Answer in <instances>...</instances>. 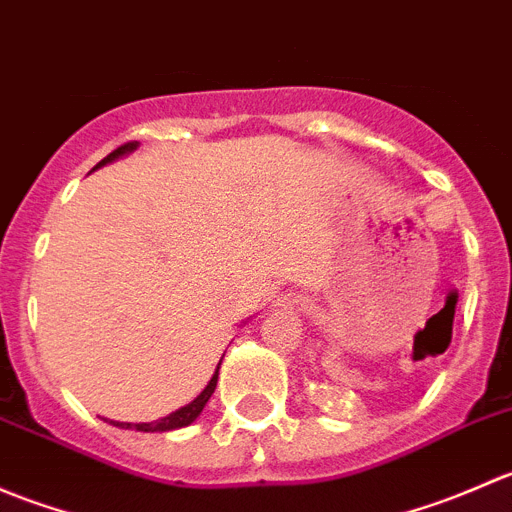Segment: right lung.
I'll use <instances>...</instances> for the list:
<instances>
[{"instance_id":"1","label":"right lung","mask_w":512,"mask_h":512,"mask_svg":"<svg viewBox=\"0 0 512 512\" xmlns=\"http://www.w3.org/2000/svg\"><path fill=\"white\" fill-rule=\"evenodd\" d=\"M136 146H138L136 141L123 143V146H118L116 151L108 153V156L103 158L98 165H103V163H108V160L123 156V153H131ZM98 165H96V168H98ZM218 369H220V366H218ZM215 386H218V371H215L213 379H210V384L205 386L203 394H200L198 399L190 401V404L183 406V409L173 411V414H170V416L158 418V421H151V423H121V421H111V423H113V426H118V428H136V431H146V433H153V431H173V428H183V426H188V423H193L195 418L200 416V411L205 409V404H208V399H210V396H213Z\"/></svg>"}]
</instances>
